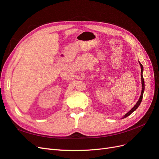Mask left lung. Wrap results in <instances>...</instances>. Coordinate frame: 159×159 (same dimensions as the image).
<instances>
[{
  "mask_svg": "<svg viewBox=\"0 0 159 159\" xmlns=\"http://www.w3.org/2000/svg\"><path fill=\"white\" fill-rule=\"evenodd\" d=\"M139 64H140V66H141V83H142V91H141V96H140V98H139V100H138V102H137V103L135 104V105H134V106L128 112V113H127L125 115V116L123 117V119L124 118H125V117H128L129 115H131L134 111H135L137 109V107L139 106V105L141 104V102H142V99H143V93H144V91H145V81H144V79H143V65L140 63V62H139Z\"/></svg>",
  "mask_w": 159,
  "mask_h": 159,
  "instance_id": "8db88e82",
  "label": "left lung"
}]
</instances>
